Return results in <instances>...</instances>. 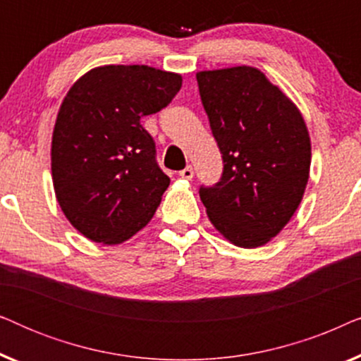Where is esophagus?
I'll list each match as a JSON object with an SVG mask.
<instances>
[{"mask_svg": "<svg viewBox=\"0 0 361 361\" xmlns=\"http://www.w3.org/2000/svg\"><path fill=\"white\" fill-rule=\"evenodd\" d=\"M179 176L182 177V179H187V180H190L192 177H194V169H192V166H187L185 169H182V171L179 172Z\"/></svg>", "mask_w": 361, "mask_h": 361, "instance_id": "1", "label": "esophagus"}]
</instances>
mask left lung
<instances>
[{"label":"left lung","mask_w":361,"mask_h":361,"mask_svg":"<svg viewBox=\"0 0 361 361\" xmlns=\"http://www.w3.org/2000/svg\"><path fill=\"white\" fill-rule=\"evenodd\" d=\"M202 105L224 159L220 180L200 185L216 230L256 248L284 228L302 200L310 137L298 106L255 67L197 73Z\"/></svg>","instance_id":"left-lung-1"}]
</instances>
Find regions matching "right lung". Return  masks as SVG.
I'll list each match as a JSON object with an SVG mask.
<instances>
[{
	"instance_id": "right-lung-1",
	"label": "right lung",
	"mask_w": 361,
	"mask_h": 361,
	"mask_svg": "<svg viewBox=\"0 0 361 361\" xmlns=\"http://www.w3.org/2000/svg\"><path fill=\"white\" fill-rule=\"evenodd\" d=\"M182 77L147 66H103L73 83L52 135V180L67 220L88 240L118 245L152 219L169 187L141 118L161 111Z\"/></svg>"
}]
</instances>
